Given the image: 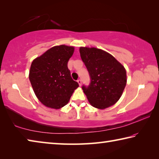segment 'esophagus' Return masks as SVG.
Masks as SVG:
<instances>
[{
    "label": "esophagus",
    "mask_w": 159,
    "mask_h": 159,
    "mask_svg": "<svg viewBox=\"0 0 159 159\" xmlns=\"http://www.w3.org/2000/svg\"><path fill=\"white\" fill-rule=\"evenodd\" d=\"M77 81H78V83H79V84L80 86L81 85V84H82V80H81V79H78Z\"/></svg>",
    "instance_id": "1"
}]
</instances>
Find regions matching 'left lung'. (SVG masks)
<instances>
[{
  "mask_svg": "<svg viewBox=\"0 0 159 159\" xmlns=\"http://www.w3.org/2000/svg\"><path fill=\"white\" fill-rule=\"evenodd\" d=\"M81 60L90 75V83L82 89L93 107L105 109L114 105L126 85V71L109 53L95 48H80Z\"/></svg>",
  "mask_w": 159,
  "mask_h": 159,
  "instance_id": "1",
  "label": "left lung"
}]
</instances>
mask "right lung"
I'll list each match as a JSON object with an SVG mask.
<instances>
[{"label":"right lung","mask_w":159,"mask_h":159,"mask_svg":"<svg viewBox=\"0 0 159 159\" xmlns=\"http://www.w3.org/2000/svg\"><path fill=\"white\" fill-rule=\"evenodd\" d=\"M74 48L55 46L31 63L29 80L38 99L45 106L60 109L68 103L78 82L71 76L67 64Z\"/></svg>","instance_id":"1"}]
</instances>
